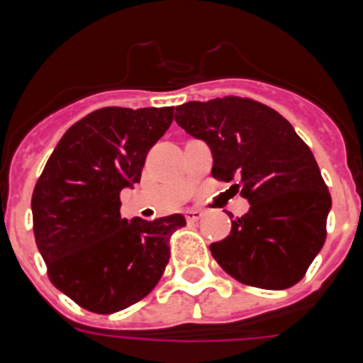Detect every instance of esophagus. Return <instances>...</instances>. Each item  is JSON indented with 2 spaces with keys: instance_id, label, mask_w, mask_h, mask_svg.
Masks as SVG:
<instances>
[{
  "instance_id": "34e87169",
  "label": "esophagus",
  "mask_w": 363,
  "mask_h": 363,
  "mask_svg": "<svg viewBox=\"0 0 363 363\" xmlns=\"http://www.w3.org/2000/svg\"><path fill=\"white\" fill-rule=\"evenodd\" d=\"M201 218H203V213H201L200 209H187V211H185V220H187L189 223L201 220Z\"/></svg>"
}]
</instances>
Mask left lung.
Listing matches in <instances>:
<instances>
[{"label": "left lung", "mask_w": 363, "mask_h": 363, "mask_svg": "<svg viewBox=\"0 0 363 363\" xmlns=\"http://www.w3.org/2000/svg\"><path fill=\"white\" fill-rule=\"evenodd\" d=\"M174 120L211 147L213 178L236 179L229 191L251 203L225 240L211 243L214 259L243 285L298 284L325 243L331 209L307 143L274 108L240 96L189 101L176 107Z\"/></svg>", "instance_id": "obj_1"}]
</instances>
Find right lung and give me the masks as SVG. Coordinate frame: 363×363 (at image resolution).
I'll return each mask as SVG.
<instances>
[{"mask_svg":"<svg viewBox=\"0 0 363 363\" xmlns=\"http://www.w3.org/2000/svg\"><path fill=\"white\" fill-rule=\"evenodd\" d=\"M174 108L104 107L70 127L32 192L34 238L56 289L98 314L127 309L156 287L182 214L127 221L120 192L140 184L145 158Z\"/></svg>","mask_w":363,"mask_h":363,"instance_id":"add662e5","label":"right lung"}]
</instances>
